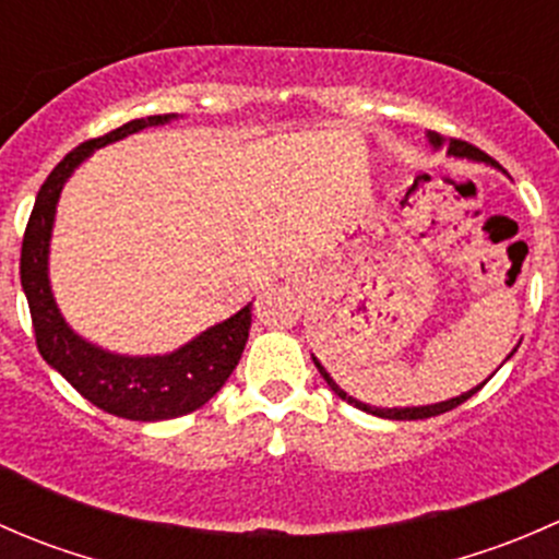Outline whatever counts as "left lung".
<instances>
[{
	"label": "left lung",
	"instance_id": "8db88e82",
	"mask_svg": "<svg viewBox=\"0 0 559 559\" xmlns=\"http://www.w3.org/2000/svg\"><path fill=\"white\" fill-rule=\"evenodd\" d=\"M427 140H430V145H432V151H441V148H447V154L449 156H454V159H471V162H478V165H489V167H495V170H503V167L498 165V162L492 159V156H487L484 154V151H478V148H473V145H467V143H462V140H443L441 134L438 132H427ZM506 173V170H503ZM516 352V348H514ZM514 352L509 354V357L503 359V362H509L511 357H514ZM313 357V354H311ZM313 365L316 368H319V373H321V379L326 381V386L332 389V392L337 394V397L341 400H346V403H352L354 408H359V411H365V414H373V416H381V419H400V421H405V419H430V416H438V414H447V411H452V408H456V405L460 403H465L467 397H473V394L478 392V389H481L484 384H487L489 379H492V376H489V379H484L481 384L478 386H473V389H467V392H462V394H456V397H449V400H441V403H430V405H405V408H381V405H370V403H362V400H357V397H352V394L348 392H343L341 386L335 384V379H332L330 373H326V368L324 365L319 362V359L313 357Z\"/></svg>",
	"mask_w": 559,
	"mask_h": 559
}]
</instances>
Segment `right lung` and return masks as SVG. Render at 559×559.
I'll use <instances>...</instances> for the list:
<instances>
[{
  "label": "right lung",
  "mask_w": 559,
  "mask_h": 559,
  "mask_svg": "<svg viewBox=\"0 0 559 559\" xmlns=\"http://www.w3.org/2000/svg\"><path fill=\"white\" fill-rule=\"evenodd\" d=\"M178 112L145 116L112 129L105 138L88 140L64 156L39 186L35 211L26 224L21 246V286L35 324L37 348L45 362L70 381L88 403L112 416L132 421L175 419L205 405L233 376L251 330V302L229 319L207 326L189 343L167 354H118L78 335L61 316L50 289V238H53L56 205L70 175L97 148L129 138L148 127L178 121Z\"/></svg>",
  "instance_id": "right-lung-1"
}]
</instances>
